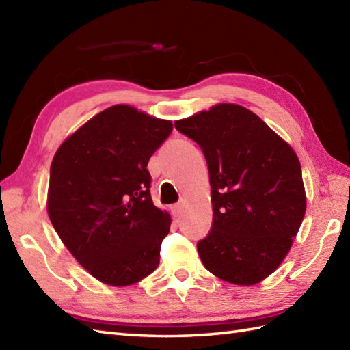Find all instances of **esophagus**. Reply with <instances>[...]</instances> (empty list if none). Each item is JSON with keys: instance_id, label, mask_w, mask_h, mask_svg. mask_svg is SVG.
Instances as JSON below:
<instances>
[{"instance_id": "1", "label": "esophagus", "mask_w": 350, "mask_h": 350, "mask_svg": "<svg viewBox=\"0 0 350 350\" xmlns=\"http://www.w3.org/2000/svg\"><path fill=\"white\" fill-rule=\"evenodd\" d=\"M182 211H183V204H182V203H177V204H174L173 207H171V212H173V215H174L176 218L180 217Z\"/></svg>"}]
</instances>
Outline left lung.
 <instances>
[{
  "instance_id": "left-lung-1",
  "label": "left lung",
  "mask_w": 350,
  "mask_h": 350,
  "mask_svg": "<svg viewBox=\"0 0 350 350\" xmlns=\"http://www.w3.org/2000/svg\"><path fill=\"white\" fill-rule=\"evenodd\" d=\"M174 126L202 147L209 167L213 224L197 243L200 258L215 277L257 284L286 258L306 215L298 156L236 103H217Z\"/></svg>"
}]
</instances>
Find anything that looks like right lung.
<instances>
[{
	"label": "right lung",
	"mask_w": 350,
	"mask_h": 350,
	"mask_svg": "<svg viewBox=\"0 0 350 350\" xmlns=\"http://www.w3.org/2000/svg\"><path fill=\"white\" fill-rule=\"evenodd\" d=\"M171 131L170 120L113 105L54 154L49 219L77 262L103 284H135L159 265L171 217L152 202L147 163Z\"/></svg>",
	"instance_id": "add662e5"
}]
</instances>
